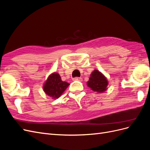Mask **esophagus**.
<instances>
[{
	"label": "esophagus",
	"instance_id": "esophagus-1",
	"mask_svg": "<svg viewBox=\"0 0 150 150\" xmlns=\"http://www.w3.org/2000/svg\"><path fill=\"white\" fill-rule=\"evenodd\" d=\"M72 81H82V78H79V77H76V78H72Z\"/></svg>",
	"mask_w": 150,
	"mask_h": 150
}]
</instances>
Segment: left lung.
I'll return each mask as SVG.
<instances>
[{"mask_svg":"<svg viewBox=\"0 0 150 150\" xmlns=\"http://www.w3.org/2000/svg\"><path fill=\"white\" fill-rule=\"evenodd\" d=\"M108 84V80L101 72L96 69L94 70L90 76L87 85L94 91L103 93L107 89Z\"/></svg>","mask_w":150,"mask_h":150,"instance_id":"1","label":"left lung"}]
</instances>
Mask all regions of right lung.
<instances>
[{
  "label": "right lung",
  "instance_id": "obj_1",
  "mask_svg": "<svg viewBox=\"0 0 150 150\" xmlns=\"http://www.w3.org/2000/svg\"><path fill=\"white\" fill-rule=\"evenodd\" d=\"M69 85V83L61 80L59 74L54 72L48 77L43 89L45 93L55 99L61 96Z\"/></svg>",
  "mask_w": 150,
  "mask_h": 150
}]
</instances>
